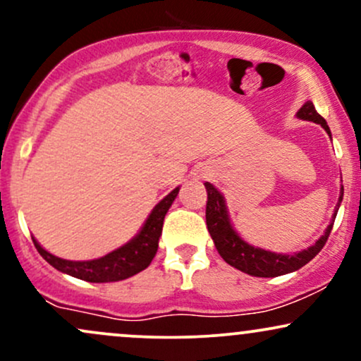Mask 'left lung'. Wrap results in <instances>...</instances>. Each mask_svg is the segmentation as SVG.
Segmentation results:
<instances>
[{"label":"left lung","instance_id":"left-lung-1","mask_svg":"<svg viewBox=\"0 0 361 361\" xmlns=\"http://www.w3.org/2000/svg\"><path fill=\"white\" fill-rule=\"evenodd\" d=\"M297 117L309 120V122L321 123L322 128L331 135L329 127H327L326 120L317 114L316 106L312 102L305 103L302 109L297 111ZM207 188V209H205V219L209 233L212 235L215 247H217L219 255L222 256L226 263L231 267L238 268L247 275L252 276H263V279H270V276H280L285 273L295 271L299 268L307 264L319 251L324 247V244L329 238L331 229H333V222L327 226L324 235H322L314 246L307 247V250L295 252V255H276V252L259 250V247L251 246L246 241L239 238L238 233L233 229L229 222V215H227L226 204H224V197L215 190V186L210 183H205ZM343 200V186L341 195H339V204ZM339 204L334 212V219H336Z\"/></svg>","mask_w":361,"mask_h":361}]
</instances>
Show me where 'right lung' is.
Here are the masks:
<instances>
[{
	"label": "right lung",
	"instance_id": "right-lung-1",
	"mask_svg": "<svg viewBox=\"0 0 361 361\" xmlns=\"http://www.w3.org/2000/svg\"><path fill=\"white\" fill-rule=\"evenodd\" d=\"M178 192H180V188H175L168 197H164L163 200L152 209V212L147 217L142 229H140V233L135 235L130 243L118 247V250L109 252V255L103 256V258L91 261L61 259L57 258V256L51 255L49 251H45L35 239L34 244L37 251L40 252V256H42L49 264H52L56 270H59L62 273L76 276V279L91 281V283H105V281L126 280L128 276H134L135 273L146 270L149 264H151V261L154 258L157 251L159 235L163 233L164 215H166L173 200L176 198Z\"/></svg>",
	"mask_w": 361,
	"mask_h": 361
}]
</instances>
